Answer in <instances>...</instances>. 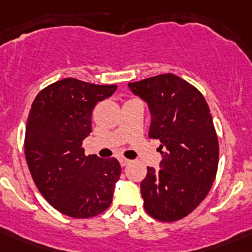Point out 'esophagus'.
<instances>
[{"label":"esophagus","instance_id":"obj_1","mask_svg":"<svg viewBox=\"0 0 252 252\" xmlns=\"http://www.w3.org/2000/svg\"><path fill=\"white\" fill-rule=\"evenodd\" d=\"M119 162H120V165H122L123 167H124V166H126V165H129V163H130L129 159H126V158H120V159H119Z\"/></svg>","mask_w":252,"mask_h":252}]
</instances>
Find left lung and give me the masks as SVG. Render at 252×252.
<instances>
[{"label":"left lung","instance_id":"8db88e82","mask_svg":"<svg viewBox=\"0 0 252 252\" xmlns=\"http://www.w3.org/2000/svg\"><path fill=\"white\" fill-rule=\"evenodd\" d=\"M148 104L149 137L159 140V167H148L141 182L146 213L172 222L189 215L215 182L219 140L211 111L196 87L167 73L128 84Z\"/></svg>","mask_w":252,"mask_h":252}]
</instances>
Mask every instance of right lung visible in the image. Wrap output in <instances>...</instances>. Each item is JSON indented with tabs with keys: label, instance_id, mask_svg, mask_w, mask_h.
Returning <instances> with one entry per match:
<instances>
[{
	"label": "right lung",
	"instance_id": "right-lung-1",
	"mask_svg": "<svg viewBox=\"0 0 252 252\" xmlns=\"http://www.w3.org/2000/svg\"><path fill=\"white\" fill-rule=\"evenodd\" d=\"M116 89L64 78L41 90L30 110L25 153L31 176L43 197L73 219L94 217L112 203L120 163L85 156L82 141L96 103Z\"/></svg>",
	"mask_w": 252,
	"mask_h": 252
}]
</instances>
